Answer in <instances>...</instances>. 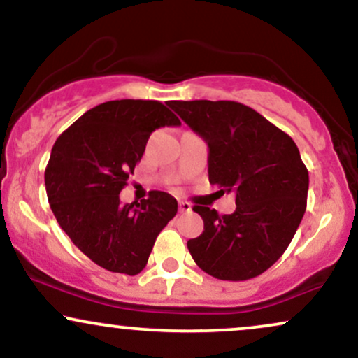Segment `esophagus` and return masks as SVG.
<instances>
[{
	"instance_id": "obj_1",
	"label": "esophagus",
	"mask_w": 358,
	"mask_h": 358,
	"mask_svg": "<svg viewBox=\"0 0 358 358\" xmlns=\"http://www.w3.org/2000/svg\"><path fill=\"white\" fill-rule=\"evenodd\" d=\"M178 207H180V212H182V213H188V212H192V205L188 203V202H180V203H178Z\"/></svg>"
}]
</instances>
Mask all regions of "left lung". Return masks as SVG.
<instances>
[{
    "instance_id": "left-lung-1",
    "label": "left lung",
    "mask_w": 358,
    "mask_h": 358,
    "mask_svg": "<svg viewBox=\"0 0 358 358\" xmlns=\"http://www.w3.org/2000/svg\"><path fill=\"white\" fill-rule=\"evenodd\" d=\"M208 145V182L236 193V212L195 205L203 232L187 242L200 269L245 281L269 269L293 241L306 210L308 170L285 131L241 102L171 101Z\"/></svg>"
}]
</instances>
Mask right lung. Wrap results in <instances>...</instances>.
I'll use <instances>...</instances> for the list:
<instances>
[{
    "mask_svg": "<svg viewBox=\"0 0 358 358\" xmlns=\"http://www.w3.org/2000/svg\"><path fill=\"white\" fill-rule=\"evenodd\" d=\"M163 126H180V119L162 102H104L57 138L45 168L48 203L62 231L113 273H141L156 237L178 210L166 192H150L136 207L119 200L151 133Z\"/></svg>",
    "mask_w": 358,
    "mask_h": 358,
    "instance_id": "obj_1",
    "label": "right lung"
}]
</instances>
